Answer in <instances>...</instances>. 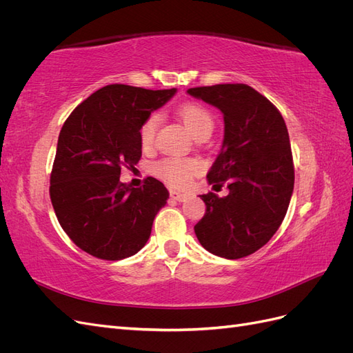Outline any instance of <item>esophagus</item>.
I'll use <instances>...</instances> for the list:
<instances>
[{"mask_svg": "<svg viewBox=\"0 0 353 353\" xmlns=\"http://www.w3.org/2000/svg\"><path fill=\"white\" fill-rule=\"evenodd\" d=\"M170 194V199L172 200H176V201H185L188 199V194L185 193H179V191H175V190H170L169 191Z\"/></svg>", "mask_w": 353, "mask_h": 353, "instance_id": "34e87169", "label": "esophagus"}]
</instances>
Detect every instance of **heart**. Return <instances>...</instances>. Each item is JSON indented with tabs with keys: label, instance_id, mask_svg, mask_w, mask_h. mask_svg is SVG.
Masks as SVG:
<instances>
[{
	"label": "heart",
	"instance_id": "b5f03b06",
	"mask_svg": "<svg viewBox=\"0 0 353 353\" xmlns=\"http://www.w3.org/2000/svg\"><path fill=\"white\" fill-rule=\"evenodd\" d=\"M178 116L181 122L187 128V131L193 135V138L201 134H212L213 116L206 108H203V105L194 103L181 105L178 109ZM159 121L160 116L157 113H152L144 121L140 130V140L143 147H150L153 144ZM199 170L200 163L194 159L166 157L159 160L154 165V174L174 187L188 185Z\"/></svg>",
	"mask_w": 353,
	"mask_h": 353
}]
</instances>
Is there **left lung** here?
<instances>
[{"label":"left lung","mask_w":353,"mask_h":353,"mask_svg":"<svg viewBox=\"0 0 353 353\" xmlns=\"http://www.w3.org/2000/svg\"><path fill=\"white\" fill-rule=\"evenodd\" d=\"M190 95L223 114L221 152L208 172L213 188L230 193L200 196L206 213L194 227L200 244L225 259L259 250L280 228L294 187L287 126L275 105L245 83L197 87Z\"/></svg>","instance_id":"8db88e82"}]
</instances>
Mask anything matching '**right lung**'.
<instances>
[{"instance_id": "obj_1", "label": "right lung", "mask_w": 353, "mask_h": 353, "mask_svg": "<svg viewBox=\"0 0 353 353\" xmlns=\"http://www.w3.org/2000/svg\"><path fill=\"white\" fill-rule=\"evenodd\" d=\"M172 90L113 83L83 100L63 125L50 176V197L61 228L83 252L121 261L140 252L166 187L153 176L134 188L119 181L141 159L140 130Z\"/></svg>"}]
</instances>
